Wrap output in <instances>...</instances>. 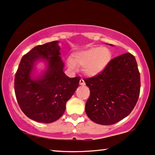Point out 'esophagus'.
<instances>
[{
    "instance_id": "obj_1",
    "label": "esophagus",
    "mask_w": 155,
    "mask_h": 155,
    "mask_svg": "<svg viewBox=\"0 0 155 155\" xmlns=\"http://www.w3.org/2000/svg\"><path fill=\"white\" fill-rule=\"evenodd\" d=\"M79 84H81V85H82V86H84V85H85V81H84V80L83 79H80V81H79Z\"/></svg>"
}]
</instances>
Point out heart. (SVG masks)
Wrapping results in <instances>:
<instances>
[{
  "label": "heart",
  "instance_id": "1",
  "mask_svg": "<svg viewBox=\"0 0 155 155\" xmlns=\"http://www.w3.org/2000/svg\"><path fill=\"white\" fill-rule=\"evenodd\" d=\"M111 59V53L106 47H92L75 53L69 60V67L74 68L76 64L83 66V70L90 76L96 75L102 71Z\"/></svg>",
  "mask_w": 155,
  "mask_h": 155
}]
</instances>
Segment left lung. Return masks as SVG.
<instances>
[{"instance_id": "left-lung-1", "label": "left lung", "mask_w": 155, "mask_h": 155, "mask_svg": "<svg viewBox=\"0 0 155 155\" xmlns=\"http://www.w3.org/2000/svg\"><path fill=\"white\" fill-rule=\"evenodd\" d=\"M84 80L90 89L86 115L98 124L119 122L132 112L139 98L140 72L135 57L129 52L111 59L101 72Z\"/></svg>"}]
</instances>
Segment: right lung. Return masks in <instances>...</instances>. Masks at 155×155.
<instances>
[{
    "mask_svg": "<svg viewBox=\"0 0 155 155\" xmlns=\"http://www.w3.org/2000/svg\"><path fill=\"white\" fill-rule=\"evenodd\" d=\"M58 41L38 45L22 57L15 76L18 105L29 118L50 123L60 118L67 101L75 92L81 78H69L63 71L64 63ZM43 59L48 69L36 80L31 77L35 61Z\"/></svg>",
    "mask_w": 155,
    "mask_h": 155,
    "instance_id": "1",
    "label": "right lung"
}]
</instances>
